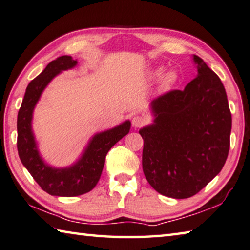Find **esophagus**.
Returning <instances> with one entry per match:
<instances>
[{
	"instance_id": "1",
	"label": "esophagus",
	"mask_w": 250,
	"mask_h": 250,
	"mask_svg": "<svg viewBox=\"0 0 250 250\" xmlns=\"http://www.w3.org/2000/svg\"><path fill=\"white\" fill-rule=\"evenodd\" d=\"M146 120H145V118L142 116H134L132 118V126L134 128H140V126H142Z\"/></svg>"
}]
</instances>
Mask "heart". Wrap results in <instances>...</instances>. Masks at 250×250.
I'll list each match as a JSON object with an SVG mask.
<instances>
[{
    "instance_id": "heart-1",
    "label": "heart",
    "mask_w": 250,
    "mask_h": 250,
    "mask_svg": "<svg viewBox=\"0 0 250 250\" xmlns=\"http://www.w3.org/2000/svg\"><path fill=\"white\" fill-rule=\"evenodd\" d=\"M162 73H163V69L162 67H158V69L154 70L152 72V78H154V79L160 78ZM176 80H177V74L175 73V72L168 71V72H166L164 75H163V78L161 80V84L164 88H168L171 85H174Z\"/></svg>"
}]
</instances>
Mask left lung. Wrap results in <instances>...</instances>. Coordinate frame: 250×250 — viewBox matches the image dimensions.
Wrapping results in <instances>:
<instances>
[{"mask_svg":"<svg viewBox=\"0 0 250 250\" xmlns=\"http://www.w3.org/2000/svg\"><path fill=\"white\" fill-rule=\"evenodd\" d=\"M198 75L184 90L151 103L153 124L140 129L142 167L148 184L163 196H194L219 174L229 151L232 130L223 84L193 54Z\"/></svg>","mask_w":250,"mask_h":250,"instance_id":"8db88e82","label":"left lung"}]
</instances>
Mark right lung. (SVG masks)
<instances>
[{"label":"right lung","mask_w":250,"mask_h":250,"mask_svg":"<svg viewBox=\"0 0 250 250\" xmlns=\"http://www.w3.org/2000/svg\"><path fill=\"white\" fill-rule=\"evenodd\" d=\"M76 64L78 61L70 56L59 57L50 62L27 86L17 116L18 155L36 183L51 196L76 197L90 191L101 178L108 151L128 134L131 128V122L126 120L115 128L96 133L78 162L71 166L57 168L44 163L31 128L33 112L50 82L62 71L70 70Z\"/></svg>","instance_id":"1"}]
</instances>
